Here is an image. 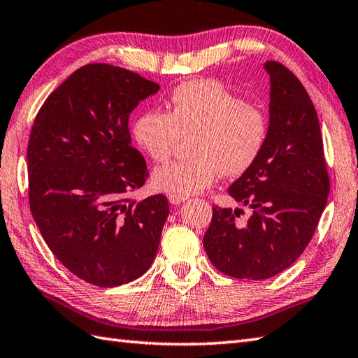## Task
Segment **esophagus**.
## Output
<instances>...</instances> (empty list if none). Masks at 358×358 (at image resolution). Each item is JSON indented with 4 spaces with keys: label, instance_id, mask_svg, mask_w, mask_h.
Masks as SVG:
<instances>
[{
    "label": "esophagus",
    "instance_id": "34e87169",
    "mask_svg": "<svg viewBox=\"0 0 358 358\" xmlns=\"http://www.w3.org/2000/svg\"><path fill=\"white\" fill-rule=\"evenodd\" d=\"M169 201L172 203V204H181V203H185L186 201V199L185 196H177V195H169Z\"/></svg>",
    "mask_w": 358,
    "mask_h": 358
}]
</instances>
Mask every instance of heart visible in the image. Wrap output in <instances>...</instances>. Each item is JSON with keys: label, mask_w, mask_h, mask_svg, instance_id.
I'll use <instances>...</instances> for the list:
<instances>
[{"label": "heart", "mask_w": 358, "mask_h": 358, "mask_svg": "<svg viewBox=\"0 0 358 358\" xmlns=\"http://www.w3.org/2000/svg\"><path fill=\"white\" fill-rule=\"evenodd\" d=\"M271 134L269 115L215 80L185 83L173 89L167 112L150 109L136 117L132 136L154 162H164L187 141L180 162L157 167L155 189L189 196L215 183L220 175L240 177L260 159Z\"/></svg>", "instance_id": "1"}]
</instances>
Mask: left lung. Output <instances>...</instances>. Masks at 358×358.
<instances>
[{"label":"left lung","mask_w":358,"mask_h":358,"mask_svg":"<svg viewBox=\"0 0 358 358\" xmlns=\"http://www.w3.org/2000/svg\"><path fill=\"white\" fill-rule=\"evenodd\" d=\"M271 75V134L249 172L227 189L252 209L245 226L241 209L212 208L203 245L210 263L234 278L264 280L289 268L309 245L328 201L329 175L317 110L300 80L277 62Z\"/></svg>","instance_id":"left-lung-1"}]
</instances>
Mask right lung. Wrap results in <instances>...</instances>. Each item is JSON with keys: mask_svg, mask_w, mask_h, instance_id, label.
<instances>
[{"mask_svg": "<svg viewBox=\"0 0 358 358\" xmlns=\"http://www.w3.org/2000/svg\"><path fill=\"white\" fill-rule=\"evenodd\" d=\"M158 89L123 67L86 64L48 96L30 131V212L52 254L90 285L136 280L158 250L169 203L129 199L149 171L127 127Z\"/></svg>", "mask_w": 358, "mask_h": 358, "instance_id": "add662e5", "label": "right lung"}]
</instances>
